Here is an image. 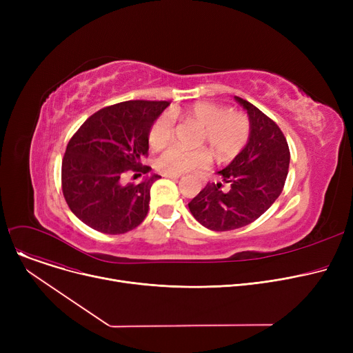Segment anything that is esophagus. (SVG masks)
Listing matches in <instances>:
<instances>
[{
  "instance_id": "1",
  "label": "esophagus",
  "mask_w": 353,
  "mask_h": 353,
  "mask_svg": "<svg viewBox=\"0 0 353 353\" xmlns=\"http://www.w3.org/2000/svg\"><path fill=\"white\" fill-rule=\"evenodd\" d=\"M161 176H163V177H167V179H174V180L180 177V174H174V173H163Z\"/></svg>"
}]
</instances>
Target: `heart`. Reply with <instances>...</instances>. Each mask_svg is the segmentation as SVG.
<instances>
[{"label":"heart","mask_w":353,"mask_h":353,"mask_svg":"<svg viewBox=\"0 0 353 353\" xmlns=\"http://www.w3.org/2000/svg\"><path fill=\"white\" fill-rule=\"evenodd\" d=\"M180 111L172 110L170 116L174 119ZM186 116L203 127V133L212 145L219 159H229L242 150L249 137L248 119L239 111H228L226 107L214 103H196ZM172 119L169 116L159 117L148 132V143L154 148L163 147L172 136ZM212 154L206 148H181L170 145L157 157V169L163 173H184L196 167L205 165L210 161Z\"/></svg>","instance_id":"b5f03b06"}]
</instances>
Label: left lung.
Masks as SVG:
<instances>
[{
	"label": "left lung",
	"instance_id": "8db88e82",
	"mask_svg": "<svg viewBox=\"0 0 353 353\" xmlns=\"http://www.w3.org/2000/svg\"><path fill=\"white\" fill-rule=\"evenodd\" d=\"M249 116L250 134L243 150L223 170L220 181L208 183L189 209L200 225L226 232L261 217L281 196L288 177V141L272 119L252 103L236 97Z\"/></svg>",
	"mask_w": 353,
	"mask_h": 353
}]
</instances>
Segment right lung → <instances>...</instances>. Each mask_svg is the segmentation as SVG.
Here are the masks:
<instances>
[{
  "instance_id": "1",
  "label": "right lung",
  "mask_w": 353,
  "mask_h": 353,
  "mask_svg": "<svg viewBox=\"0 0 353 353\" xmlns=\"http://www.w3.org/2000/svg\"><path fill=\"white\" fill-rule=\"evenodd\" d=\"M169 101H124L88 117L67 144L61 165L63 194L83 223L101 233L120 234L145 219L152 184L123 183L124 173L152 169L141 165L148 152V132Z\"/></svg>"
}]
</instances>
